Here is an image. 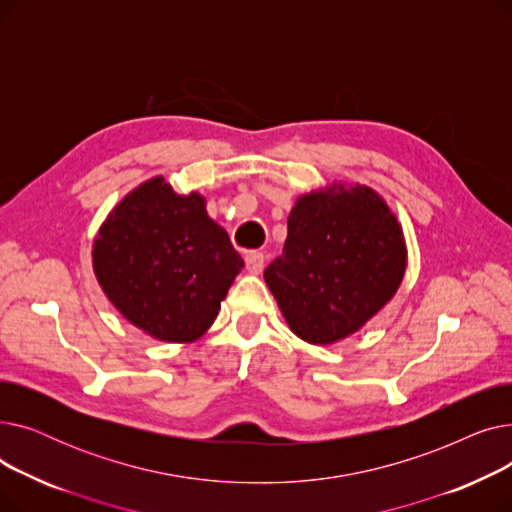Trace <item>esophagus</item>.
<instances>
[{
	"label": "esophagus",
	"mask_w": 512,
	"mask_h": 512,
	"mask_svg": "<svg viewBox=\"0 0 512 512\" xmlns=\"http://www.w3.org/2000/svg\"><path fill=\"white\" fill-rule=\"evenodd\" d=\"M245 263H247V270L251 274H259L263 270V263H265V255L259 253V251H253V253H247L245 255Z\"/></svg>",
	"instance_id": "1"
}]
</instances>
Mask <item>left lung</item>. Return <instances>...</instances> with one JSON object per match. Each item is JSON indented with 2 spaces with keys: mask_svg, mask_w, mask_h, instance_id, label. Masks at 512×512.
I'll use <instances>...</instances> for the list:
<instances>
[{
  "mask_svg": "<svg viewBox=\"0 0 512 512\" xmlns=\"http://www.w3.org/2000/svg\"><path fill=\"white\" fill-rule=\"evenodd\" d=\"M407 270L402 226L365 184L301 195L282 255L263 274L288 328L309 344L359 332L394 297Z\"/></svg>",
  "mask_w": 512,
  "mask_h": 512,
  "instance_id": "left-lung-1",
  "label": "left lung"
}]
</instances>
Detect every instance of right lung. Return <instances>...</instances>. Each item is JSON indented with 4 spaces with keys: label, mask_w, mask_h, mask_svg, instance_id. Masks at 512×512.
Listing matches in <instances>:
<instances>
[{
    "label": "right lung",
    "mask_w": 512,
    "mask_h": 512,
    "mask_svg": "<svg viewBox=\"0 0 512 512\" xmlns=\"http://www.w3.org/2000/svg\"><path fill=\"white\" fill-rule=\"evenodd\" d=\"M205 205L203 195H178L155 176L130 191L93 238V272L105 297L155 340L201 338L245 267Z\"/></svg>",
    "instance_id": "right-lung-1"
}]
</instances>
